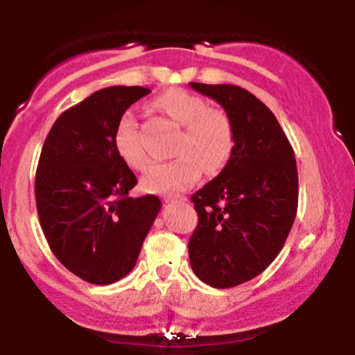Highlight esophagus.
Masks as SVG:
<instances>
[{"label":"esophagus","mask_w":355,"mask_h":355,"mask_svg":"<svg viewBox=\"0 0 355 355\" xmlns=\"http://www.w3.org/2000/svg\"><path fill=\"white\" fill-rule=\"evenodd\" d=\"M164 200L166 203H183L187 202V197H183V195H165Z\"/></svg>","instance_id":"obj_1"}]
</instances>
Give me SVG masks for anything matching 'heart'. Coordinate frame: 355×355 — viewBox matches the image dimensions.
Returning a JSON list of instances; mask_svg holds the SVG:
<instances>
[{"instance_id":"b5f03b06","label":"heart","mask_w":355,"mask_h":355,"mask_svg":"<svg viewBox=\"0 0 355 355\" xmlns=\"http://www.w3.org/2000/svg\"><path fill=\"white\" fill-rule=\"evenodd\" d=\"M153 105L183 126V135L175 150L177 158L158 162L146 170L141 178L145 190L155 193L185 190L200 178L203 170L217 173L227 165L235 148V130L223 110L209 108L205 100L182 88L168 89ZM115 145L128 166L144 170L148 165L135 116L125 115L118 121Z\"/></svg>"}]
</instances>
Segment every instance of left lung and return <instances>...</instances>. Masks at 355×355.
I'll return each instance as SVG.
<instances>
[{
    "label": "left lung",
    "mask_w": 355,
    "mask_h": 355,
    "mask_svg": "<svg viewBox=\"0 0 355 355\" xmlns=\"http://www.w3.org/2000/svg\"><path fill=\"white\" fill-rule=\"evenodd\" d=\"M222 105L235 130L230 160L191 195L198 225L189 240L195 275L230 288L262 274L282 250L299 202L294 148L274 113L235 85L190 83Z\"/></svg>",
    "instance_id": "left-lung-1"
}]
</instances>
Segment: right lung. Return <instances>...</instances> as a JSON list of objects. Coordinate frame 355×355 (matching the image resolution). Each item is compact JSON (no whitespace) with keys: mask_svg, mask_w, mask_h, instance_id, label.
Wrapping results in <instances>:
<instances>
[{"mask_svg":"<svg viewBox=\"0 0 355 355\" xmlns=\"http://www.w3.org/2000/svg\"><path fill=\"white\" fill-rule=\"evenodd\" d=\"M150 89L110 87L68 108L44 140L35 197L48 245L71 274L108 285L135 267L162 209L155 195L132 198L135 173L115 145L126 108Z\"/></svg>","mask_w":355,"mask_h":355,"instance_id":"obj_1","label":"right lung"}]
</instances>
